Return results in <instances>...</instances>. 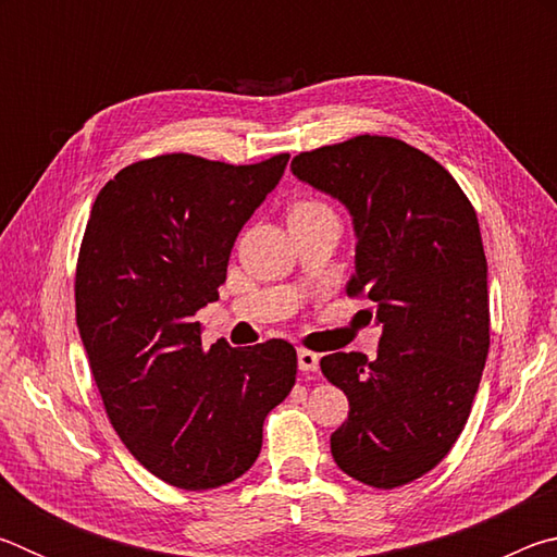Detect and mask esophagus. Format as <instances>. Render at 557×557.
<instances>
[{
    "label": "esophagus",
    "instance_id": "esophagus-1",
    "mask_svg": "<svg viewBox=\"0 0 557 557\" xmlns=\"http://www.w3.org/2000/svg\"><path fill=\"white\" fill-rule=\"evenodd\" d=\"M297 361H299V371L305 373H314L319 369V354L309 351V348H299Z\"/></svg>",
    "mask_w": 557,
    "mask_h": 557
}]
</instances>
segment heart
<instances>
[{
  "mask_svg": "<svg viewBox=\"0 0 557 557\" xmlns=\"http://www.w3.org/2000/svg\"><path fill=\"white\" fill-rule=\"evenodd\" d=\"M319 211H332V209H329V206L322 201L305 199V201H297L295 206H292L289 215H305V213H319Z\"/></svg>",
  "mask_w": 557,
  "mask_h": 557,
  "instance_id": "heart-1",
  "label": "heart"
}]
</instances>
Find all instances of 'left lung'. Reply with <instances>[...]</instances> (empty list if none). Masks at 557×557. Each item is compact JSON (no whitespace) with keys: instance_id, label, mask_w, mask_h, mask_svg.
Returning <instances> with one entry per match:
<instances>
[{"instance_id":"obj_1","label":"left lung","mask_w":557,"mask_h":557,"mask_svg":"<svg viewBox=\"0 0 557 557\" xmlns=\"http://www.w3.org/2000/svg\"><path fill=\"white\" fill-rule=\"evenodd\" d=\"M292 172L354 215L348 297L375 305L379 356L319 366L348 398L338 469L373 488L435 469L467 425L488 354L486 256L476 211L445 166L403 139L356 135L299 152Z\"/></svg>"}]
</instances>
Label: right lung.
Segmentation results:
<instances>
[{
  "label": "right lung",
  "mask_w": 557,
  "mask_h": 557,
  "mask_svg": "<svg viewBox=\"0 0 557 557\" xmlns=\"http://www.w3.org/2000/svg\"><path fill=\"white\" fill-rule=\"evenodd\" d=\"M287 159H143L100 188L83 233L75 322L110 425L139 465L186 492L252 467L262 422L297 379L285 338L206 348L194 319L219 299L233 243Z\"/></svg>",
  "instance_id": "add662e5"
}]
</instances>
